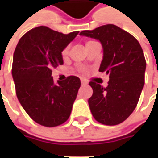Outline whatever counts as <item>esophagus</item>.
<instances>
[{"label":"esophagus","instance_id":"esophagus-1","mask_svg":"<svg viewBox=\"0 0 158 158\" xmlns=\"http://www.w3.org/2000/svg\"><path fill=\"white\" fill-rule=\"evenodd\" d=\"M81 83H82V85H86V84H88V82H86L85 80H83V79L81 80Z\"/></svg>","mask_w":158,"mask_h":158}]
</instances>
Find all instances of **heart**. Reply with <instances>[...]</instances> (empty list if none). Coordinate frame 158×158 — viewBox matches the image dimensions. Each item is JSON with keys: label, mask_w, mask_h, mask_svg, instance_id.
Returning a JSON list of instances; mask_svg holds the SVG:
<instances>
[{"label": "heart", "mask_w": 158, "mask_h": 158, "mask_svg": "<svg viewBox=\"0 0 158 158\" xmlns=\"http://www.w3.org/2000/svg\"><path fill=\"white\" fill-rule=\"evenodd\" d=\"M88 43H89V42H88ZM88 43H87V44H88ZM87 44H86V45H87ZM68 53H69V46H67V47L64 49L63 51H62V56H63V57L67 56V55H68Z\"/></svg>", "instance_id": "1"}]
</instances>
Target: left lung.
I'll list each match as a JSON object with an SVG mask.
<instances>
[{"instance_id":"obj_1","label":"left lung","mask_w":158,"mask_h":158,"mask_svg":"<svg viewBox=\"0 0 158 158\" xmlns=\"http://www.w3.org/2000/svg\"><path fill=\"white\" fill-rule=\"evenodd\" d=\"M80 35L99 40L103 47L99 72L109 76L106 88L89 82L93 89L88 101L90 112L102 124H119L135 109L144 86L146 60L142 46L134 36L113 24Z\"/></svg>"}]
</instances>
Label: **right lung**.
I'll return each mask as SVG.
<instances>
[{
    "label": "right lung",
    "mask_w": 158,
    "mask_h": 158,
    "mask_svg": "<svg viewBox=\"0 0 158 158\" xmlns=\"http://www.w3.org/2000/svg\"><path fill=\"white\" fill-rule=\"evenodd\" d=\"M78 33L40 26L24 34L15 47L12 76L17 98L28 115L42 126L56 127L69 118L80 79L71 76L54 82L52 69L63 64L62 51Z\"/></svg>",
    "instance_id": "add662e5"
}]
</instances>
